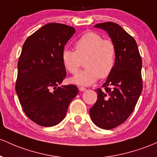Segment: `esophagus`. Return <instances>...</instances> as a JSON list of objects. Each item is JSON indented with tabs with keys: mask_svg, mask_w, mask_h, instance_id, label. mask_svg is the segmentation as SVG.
<instances>
[{
	"mask_svg": "<svg viewBox=\"0 0 157 157\" xmlns=\"http://www.w3.org/2000/svg\"><path fill=\"white\" fill-rule=\"evenodd\" d=\"M79 90H80V92H84V91L86 90V89L84 87H79Z\"/></svg>",
	"mask_w": 157,
	"mask_h": 157,
	"instance_id": "esophagus-1",
	"label": "esophagus"
}]
</instances>
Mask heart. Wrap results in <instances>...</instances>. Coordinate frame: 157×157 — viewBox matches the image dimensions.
Wrapping results in <instances>:
<instances>
[{"instance_id":"1","label":"heart","mask_w":157,"mask_h":157,"mask_svg":"<svg viewBox=\"0 0 157 157\" xmlns=\"http://www.w3.org/2000/svg\"><path fill=\"white\" fill-rule=\"evenodd\" d=\"M116 46L110 39H104L100 34L89 32L75 43V51L65 48L62 61L71 74L77 73L84 61L86 68L70 78L71 83L90 86L99 79L106 78L112 73L116 62Z\"/></svg>"}]
</instances>
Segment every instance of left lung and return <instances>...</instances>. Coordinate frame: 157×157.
<instances>
[{"label": "left lung", "mask_w": 157, "mask_h": 157, "mask_svg": "<svg viewBox=\"0 0 157 157\" xmlns=\"http://www.w3.org/2000/svg\"><path fill=\"white\" fill-rule=\"evenodd\" d=\"M116 46L115 68L103 87L96 89L98 100L89 109L91 119L100 128L110 130L126 121L142 91V58L135 39L114 22L97 24Z\"/></svg>", "instance_id": "obj_1"}]
</instances>
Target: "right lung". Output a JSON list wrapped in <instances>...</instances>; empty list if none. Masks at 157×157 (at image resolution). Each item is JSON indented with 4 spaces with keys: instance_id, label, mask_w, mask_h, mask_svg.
I'll use <instances>...</instances> for the list:
<instances>
[{
    "instance_id": "add662e5",
    "label": "right lung",
    "mask_w": 157,
    "mask_h": 157,
    "mask_svg": "<svg viewBox=\"0 0 157 157\" xmlns=\"http://www.w3.org/2000/svg\"><path fill=\"white\" fill-rule=\"evenodd\" d=\"M75 31L70 26L50 23L24 43L15 91L25 114L40 126L60 123L78 94L75 85L59 86L66 76L62 52Z\"/></svg>"
}]
</instances>
